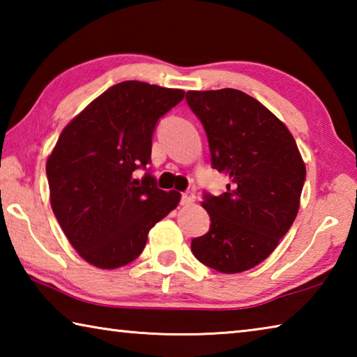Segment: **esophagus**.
<instances>
[{"instance_id": "obj_1", "label": "esophagus", "mask_w": 357, "mask_h": 357, "mask_svg": "<svg viewBox=\"0 0 357 357\" xmlns=\"http://www.w3.org/2000/svg\"><path fill=\"white\" fill-rule=\"evenodd\" d=\"M193 202H195V193L190 192V190L181 193V204H183V206H187V204H192Z\"/></svg>"}]
</instances>
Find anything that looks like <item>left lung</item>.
<instances>
[{
	"mask_svg": "<svg viewBox=\"0 0 357 357\" xmlns=\"http://www.w3.org/2000/svg\"><path fill=\"white\" fill-rule=\"evenodd\" d=\"M208 137L211 165L229 176L219 197L203 192L209 231L193 238L198 261L236 274L268 258L293 225L305 165L287 126L239 89L187 91Z\"/></svg>",
	"mask_w": 357,
	"mask_h": 357,
	"instance_id": "left-lung-1",
	"label": "left lung"
}]
</instances>
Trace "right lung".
Wrapping results in <instances>:
<instances>
[{"instance_id": "right-lung-1", "label": "right lung", "mask_w": 357, "mask_h": 357, "mask_svg": "<svg viewBox=\"0 0 357 357\" xmlns=\"http://www.w3.org/2000/svg\"><path fill=\"white\" fill-rule=\"evenodd\" d=\"M184 98L181 89L137 80L108 88L66 126L47 160L52 209L78 255L102 269L140 257L148 233L178 206L179 192L151 173L159 119ZM147 173L142 180L133 172Z\"/></svg>"}]
</instances>
